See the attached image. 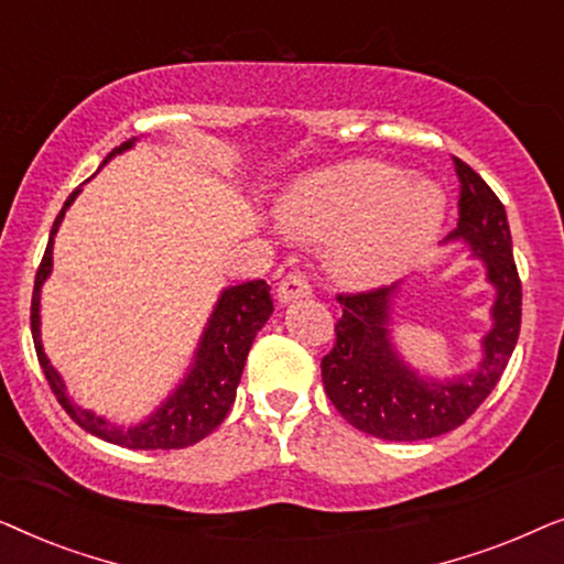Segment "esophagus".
Instances as JSON below:
<instances>
[{
  "label": "esophagus",
  "mask_w": 564,
  "mask_h": 564,
  "mask_svg": "<svg viewBox=\"0 0 564 564\" xmlns=\"http://www.w3.org/2000/svg\"><path fill=\"white\" fill-rule=\"evenodd\" d=\"M311 292H313L311 282H307L303 274L292 272L280 282V288H276V297H280V303H292V300L307 297Z\"/></svg>",
  "instance_id": "34e87169"
}]
</instances>
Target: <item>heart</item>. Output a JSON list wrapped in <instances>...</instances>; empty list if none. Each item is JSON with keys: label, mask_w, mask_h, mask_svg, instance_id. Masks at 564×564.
<instances>
[{"label": "heart", "mask_w": 564, "mask_h": 564, "mask_svg": "<svg viewBox=\"0 0 564 564\" xmlns=\"http://www.w3.org/2000/svg\"><path fill=\"white\" fill-rule=\"evenodd\" d=\"M282 226L307 241H328V264L351 284L403 272L434 241L444 195L380 161H354L307 176L280 207Z\"/></svg>", "instance_id": "1"}]
</instances>
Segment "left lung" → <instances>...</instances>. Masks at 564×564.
Wrapping results in <instances>:
<instances>
[{
	"mask_svg": "<svg viewBox=\"0 0 564 564\" xmlns=\"http://www.w3.org/2000/svg\"><path fill=\"white\" fill-rule=\"evenodd\" d=\"M452 159L459 180V220L449 238L473 246L498 292L477 372L452 382H426L398 359L388 334L398 284L338 292L341 318L336 321V341L321 359L323 388L336 411L354 429L388 442H421L462 426L496 388L519 341L521 280L506 207L473 166Z\"/></svg>",
	"mask_w": 564,
	"mask_h": 564,
	"instance_id": "left-lung-1",
	"label": "left lung"
}]
</instances>
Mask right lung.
<instances>
[{
    "mask_svg": "<svg viewBox=\"0 0 564 564\" xmlns=\"http://www.w3.org/2000/svg\"><path fill=\"white\" fill-rule=\"evenodd\" d=\"M133 141L120 143L118 149L107 153L105 164L115 153H122L130 149ZM79 189H74L68 199L61 207L51 228L48 246H45L43 261L35 272V288H33V303H30V328H33L35 354L41 361L45 380H48L53 395L61 403V408L72 415L74 423H79L84 431L95 434L105 442L126 446V449H184V446L197 444L199 438L213 434L226 419L230 405L236 400V388L241 382L246 357L253 338L261 330V326L269 321L274 311L272 295H269V284L264 280H253L236 284L223 292L218 305H215L213 318L207 323L203 341H199L195 367L187 375L172 398L151 415L149 421L138 423V426L120 429L107 423L99 415L84 411V408L74 405L66 395V384L61 380L56 369L51 367L48 357H45L41 346V284L45 276L51 274L53 264V236L64 220L66 207L74 203Z\"/></svg>",
    "mask_w": 564,
    "mask_h": 564,
    "instance_id": "add662e5",
    "label": "right lung"
}]
</instances>
